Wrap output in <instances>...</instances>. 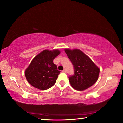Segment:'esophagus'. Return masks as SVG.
Segmentation results:
<instances>
[{"instance_id":"obj_1","label":"esophagus","mask_w":123,"mask_h":123,"mask_svg":"<svg viewBox=\"0 0 123 123\" xmlns=\"http://www.w3.org/2000/svg\"><path fill=\"white\" fill-rule=\"evenodd\" d=\"M62 72H63V73H66V70L65 69H64L63 70H62Z\"/></svg>"}]
</instances>
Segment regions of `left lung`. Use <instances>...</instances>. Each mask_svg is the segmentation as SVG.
<instances>
[{
	"mask_svg": "<svg viewBox=\"0 0 123 123\" xmlns=\"http://www.w3.org/2000/svg\"><path fill=\"white\" fill-rule=\"evenodd\" d=\"M74 67V75L69 76L71 86L78 91H84L94 85L99 77L100 69L80 50H65Z\"/></svg>",
	"mask_w": 123,
	"mask_h": 123,
	"instance_id": "left-lung-1",
	"label": "left lung"
}]
</instances>
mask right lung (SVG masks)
Returning a JSON list of instances; mask_svg holds the SVG:
<instances>
[{"label": "right lung", "mask_w": 123, "mask_h": 123, "mask_svg": "<svg viewBox=\"0 0 123 123\" xmlns=\"http://www.w3.org/2000/svg\"><path fill=\"white\" fill-rule=\"evenodd\" d=\"M60 53L57 50H45L32 60L25 72L29 84L41 90L50 88L55 84L60 71L53 63V60Z\"/></svg>", "instance_id": "right-lung-1"}]
</instances>
